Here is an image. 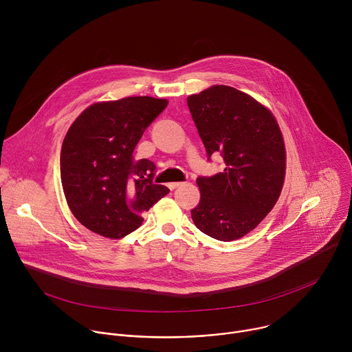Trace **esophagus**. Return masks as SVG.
<instances>
[{"label": "esophagus", "instance_id": "obj_1", "mask_svg": "<svg viewBox=\"0 0 352 352\" xmlns=\"http://www.w3.org/2000/svg\"><path fill=\"white\" fill-rule=\"evenodd\" d=\"M181 185H182V182H170V184H168V188H170L171 190H174V189L179 188Z\"/></svg>", "mask_w": 352, "mask_h": 352}]
</instances>
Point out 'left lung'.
I'll return each mask as SVG.
<instances>
[{"label": "left lung", "mask_w": 352, "mask_h": 352, "mask_svg": "<svg viewBox=\"0 0 352 352\" xmlns=\"http://www.w3.org/2000/svg\"><path fill=\"white\" fill-rule=\"evenodd\" d=\"M208 156L221 153L226 168L199 177V205L190 210L195 226L219 241L245 236L280 197L287 155L273 113L235 87L213 85L186 97Z\"/></svg>", "instance_id": "1"}]
</instances>
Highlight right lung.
<instances>
[{
  "label": "right lung",
  "mask_w": 352,
  "mask_h": 352,
  "mask_svg": "<svg viewBox=\"0 0 352 352\" xmlns=\"http://www.w3.org/2000/svg\"><path fill=\"white\" fill-rule=\"evenodd\" d=\"M167 104V98L150 96L98 102L69 126L61 147V182L68 208L87 230L122 238L170 192L153 184L152 162L133 157L143 131Z\"/></svg>",
  "instance_id": "1"
}]
</instances>
